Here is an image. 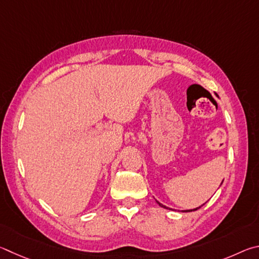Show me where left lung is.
<instances>
[{
  "mask_svg": "<svg viewBox=\"0 0 259 259\" xmlns=\"http://www.w3.org/2000/svg\"><path fill=\"white\" fill-rule=\"evenodd\" d=\"M157 203H158V205H159L160 207H162V208H166V209H169V208L168 207H166V206H164V205H162V203H160L159 201H157ZM201 207V206H200ZM200 207H198V208H194V209H190V210H184V211H194V210H197V209H199V208H200Z\"/></svg>",
  "mask_w": 259,
  "mask_h": 259,
  "instance_id": "8db88e82",
  "label": "left lung"
}]
</instances>
